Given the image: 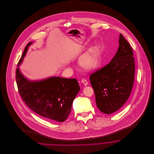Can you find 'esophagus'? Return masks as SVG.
Wrapping results in <instances>:
<instances>
[{"label":"esophagus","instance_id":"34e87169","mask_svg":"<svg viewBox=\"0 0 154 154\" xmlns=\"http://www.w3.org/2000/svg\"><path fill=\"white\" fill-rule=\"evenodd\" d=\"M81 82H82L85 86H86V85L88 84L87 81L85 79H84V78H83V79H81Z\"/></svg>","mask_w":154,"mask_h":154}]
</instances>
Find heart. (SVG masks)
Here are the masks:
<instances>
[{
  "label": "heart",
  "mask_w": 154,
  "mask_h": 154,
  "mask_svg": "<svg viewBox=\"0 0 154 154\" xmlns=\"http://www.w3.org/2000/svg\"><path fill=\"white\" fill-rule=\"evenodd\" d=\"M100 51L98 48L94 47L85 53L81 59V64L86 70L95 68L98 64Z\"/></svg>",
  "instance_id": "obj_1"
}]
</instances>
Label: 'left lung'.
<instances>
[{"label": "left lung", "mask_w": 154, "mask_h": 154, "mask_svg": "<svg viewBox=\"0 0 154 154\" xmlns=\"http://www.w3.org/2000/svg\"><path fill=\"white\" fill-rule=\"evenodd\" d=\"M119 43L110 62L90 76L97 107L106 114L117 111L125 104L134 85L135 69L132 48L121 34Z\"/></svg>", "instance_id": "obj_1"}]
</instances>
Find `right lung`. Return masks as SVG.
Returning a JSON list of instances; mask_svg holds the SVG:
<instances>
[{
    "instance_id": "1",
    "label": "right lung",
    "mask_w": 154,
    "mask_h": 154,
    "mask_svg": "<svg viewBox=\"0 0 154 154\" xmlns=\"http://www.w3.org/2000/svg\"><path fill=\"white\" fill-rule=\"evenodd\" d=\"M32 43L26 45L18 66ZM16 73L19 94L31 109L49 121L63 122L67 119L73 101L80 90L75 78L51 77L39 81H30L20 73L19 67Z\"/></svg>"
}]
</instances>
